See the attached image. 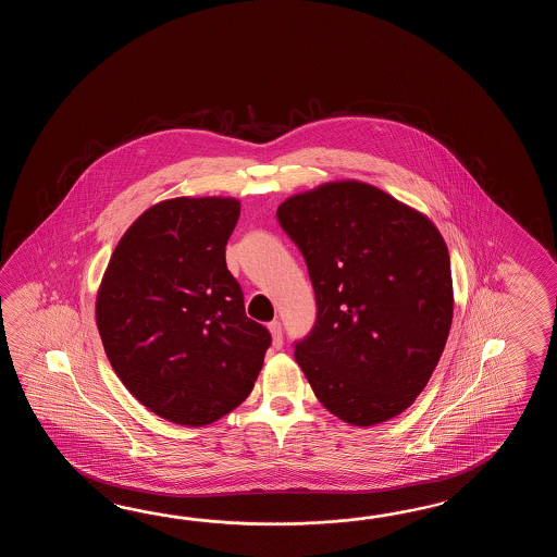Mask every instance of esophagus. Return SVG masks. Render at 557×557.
Wrapping results in <instances>:
<instances>
[{
	"mask_svg": "<svg viewBox=\"0 0 557 557\" xmlns=\"http://www.w3.org/2000/svg\"><path fill=\"white\" fill-rule=\"evenodd\" d=\"M269 331L273 334L274 348H281L283 346V324L278 320H273V322H269Z\"/></svg>",
	"mask_w": 557,
	"mask_h": 557,
	"instance_id": "1",
	"label": "esophagus"
}]
</instances>
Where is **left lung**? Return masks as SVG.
I'll use <instances>...</instances> for the list:
<instances>
[{"label": "left lung", "mask_w": 557, "mask_h": 557, "mask_svg": "<svg viewBox=\"0 0 557 557\" xmlns=\"http://www.w3.org/2000/svg\"><path fill=\"white\" fill-rule=\"evenodd\" d=\"M276 219L317 296L295 358L320 404L352 426L400 414L426 388L450 332V255L438 228L358 181L288 197Z\"/></svg>", "instance_id": "8db88e82"}]
</instances>
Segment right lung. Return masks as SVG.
<instances>
[{"label": "right lung", "mask_w": 557, "mask_h": 557, "mask_svg": "<svg viewBox=\"0 0 557 557\" xmlns=\"http://www.w3.org/2000/svg\"><path fill=\"white\" fill-rule=\"evenodd\" d=\"M240 202L177 197L127 228L107 264L95 319L125 388L181 426L235 410L261 372L271 332L245 312L226 240Z\"/></svg>", "instance_id": "add662e5"}]
</instances>
